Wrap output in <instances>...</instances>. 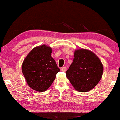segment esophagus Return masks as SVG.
Returning a JSON list of instances; mask_svg holds the SVG:
<instances>
[{"instance_id":"34e87169","label":"esophagus","mask_w":120,"mask_h":120,"mask_svg":"<svg viewBox=\"0 0 120 120\" xmlns=\"http://www.w3.org/2000/svg\"><path fill=\"white\" fill-rule=\"evenodd\" d=\"M66 71H67V67H63V68H61V71H64V72H65Z\"/></svg>"}]
</instances>
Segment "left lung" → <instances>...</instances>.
Masks as SVG:
<instances>
[{"label":"left lung","mask_w":120,"mask_h":120,"mask_svg":"<svg viewBox=\"0 0 120 120\" xmlns=\"http://www.w3.org/2000/svg\"><path fill=\"white\" fill-rule=\"evenodd\" d=\"M74 56L73 61L66 71L67 77L78 91H90L101 79L102 63L94 53L87 49H77Z\"/></svg>","instance_id":"obj_1"}]
</instances>
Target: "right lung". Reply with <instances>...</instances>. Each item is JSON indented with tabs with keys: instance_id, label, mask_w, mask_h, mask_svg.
I'll return each instance as SVG.
<instances>
[{
	"instance_id": "add662e5",
	"label": "right lung",
	"mask_w": 120,
	"mask_h": 120,
	"mask_svg": "<svg viewBox=\"0 0 120 120\" xmlns=\"http://www.w3.org/2000/svg\"><path fill=\"white\" fill-rule=\"evenodd\" d=\"M51 53V48L46 45L36 47L23 61L22 71L27 85L34 90L46 91L60 71Z\"/></svg>"
}]
</instances>
